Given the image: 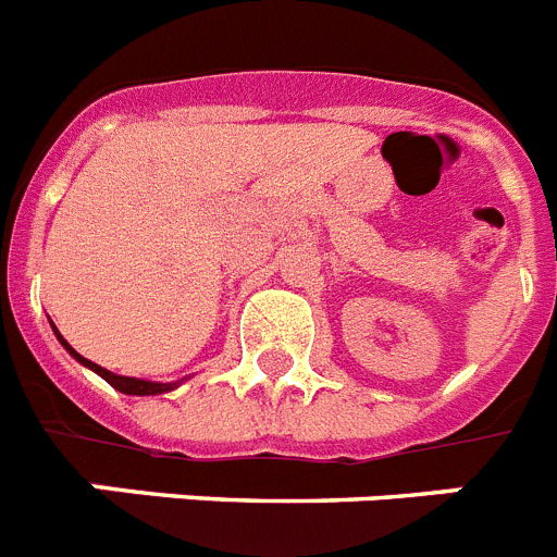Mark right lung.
Here are the masks:
<instances>
[{"label": "right lung", "mask_w": 557, "mask_h": 557, "mask_svg": "<svg viewBox=\"0 0 557 557\" xmlns=\"http://www.w3.org/2000/svg\"><path fill=\"white\" fill-rule=\"evenodd\" d=\"M52 329H55V326H52ZM55 337H58V343H61V346L66 348L69 357H75L83 368H88V371H95L97 376L106 379L108 385L116 387V391L125 393V396H159V393H170V391H175V387H178L181 382H184V379H181V382H150V379L120 376V373L106 371V368H100V366H97V362H91V359H86V357H83V354H77L75 348L69 346L66 339H63V334L58 332V329H55Z\"/></svg>", "instance_id": "add662e5"}]
</instances>
